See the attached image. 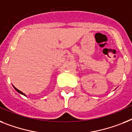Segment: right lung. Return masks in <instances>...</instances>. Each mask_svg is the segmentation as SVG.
<instances>
[{
	"mask_svg": "<svg viewBox=\"0 0 132 132\" xmlns=\"http://www.w3.org/2000/svg\"><path fill=\"white\" fill-rule=\"evenodd\" d=\"M14 88H15V90H16V91H17V92H19V93H20V94H23V95H24V96H26V94H25L24 93H23L22 92H21V91H20V90H18V89H17V88H15V87H14Z\"/></svg>",
	"mask_w": 132,
	"mask_h": 132,
	"instance_id": "add662e5",
	"label": "right lung"
}]
</instances>
